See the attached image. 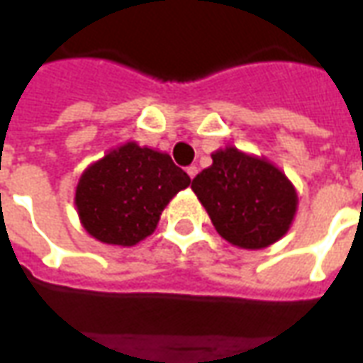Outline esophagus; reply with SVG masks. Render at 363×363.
Returning a JSON list of instances; mask_svg holds the SVG:
<instances>
[{
  "instance_id": "34e87169",
  "label": "esophagus",
  "mask_w": 363,
  "mask_h": 363,
  "mask_svg": "<svg viewBox=\"0 0 363 363\" xmlns=\"http://www.w3.org/2000/svg\"><path fill=\"white\" fill-rule=\"evenodd\" d=\"M197 172H199L197 166H189V168H187V174H189V178H195V176H197Z\"/></svg>"
}]
</instances>
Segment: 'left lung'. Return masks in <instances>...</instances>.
Here are the masks:
<instances>
[{
	"mask_svg": "<svg viewBox=\"0 0 363 363\" xmlns=\"http://www.w3.org/2000/svg\"><path fill=\"white\" fill-rule=\"evenodd\" d=\"M191 189L220 235L241 249H264L287 233L296 191L268 160L228 147L193 178Z\"/></svg>",
	"mask_w": 363,
	"mask_h": 363,
	"instance_id": "left-lung-1",
	"label": "left lung"
}]
</instances>
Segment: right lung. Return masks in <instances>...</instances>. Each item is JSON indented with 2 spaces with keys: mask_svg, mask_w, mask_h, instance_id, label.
<instances>
[{
  "mask_svg": "<svg viewBox=\"0 0 363 363\" xmlns=\"http://www.w3.org/2000/svg\"><path fill=\"white\" fill-rule=\"evenodd\" d=\"M189 184L170 155L126 143L82 174L76 206L89 235L130 247L151 235L166 204Z\"/></svg>",
  "mask_w": 363,
  "mask_h": 363,
  "instance_id": "right-lung-1",
  "label": "right lung"
}]
</instances>
